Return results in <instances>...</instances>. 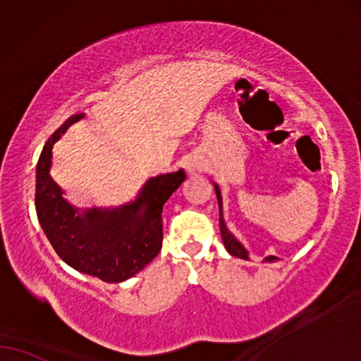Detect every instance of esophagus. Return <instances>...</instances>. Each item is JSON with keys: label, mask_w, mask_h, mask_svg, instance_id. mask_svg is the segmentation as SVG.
Returning <instances> with one entry per match:
<instances>
[{"label": "esophagus", "mask_w": 361, "mask_h": 361, "mask_svg": "<svg viewBox=\"0 0 361 361\" xmlns=\"http://www.w3.org/2000/svg\"><path fill=\"white\" fill-rule=\"evenodd\" d=\"M185 168H186V171H188V175H196V171L200 170V168L196 166L195 163H186Z\"/></svg>", "instance_id": "34e87169"}]
</instances>
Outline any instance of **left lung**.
<instances>
[{
    "instance_id": "1",
    "label": "left lung",
    "mask_w": 361,
    "mask_h": 361,
    "mask_svg": "<svg viewBox=\"0 0 361 361\" xmlns=\"http://www.w3.org/2000/svg\"><path fill=\"white\" fill-rule=\"evenodd\" d=\"M214 191H216V198H218V206H219V231H221V239H223V244L231 256H236L239 259H244V261H249V251L243 246L241 241H238L236 236L231 233L228 224L224 221V214H223V196H221V190L219 186L213 183ZM277 257L276 256H267L262 259V262H276Z\"/></svg>"
}]
</instances>
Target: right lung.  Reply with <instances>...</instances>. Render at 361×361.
Masks as SVG:
<instances>
[{"label": "right lung", "instance_id": "add662e5", "mask_svg": "<svg viewBox=\"0 0 361 361\" xmlns=\"http://www.w3.org/2000/svg\"><path fill=\"white\" fill-rule=\"evenodd\" d=\"M84 117L75 114L67 118L42 148L36 166V213L51 246L67 266L118 284L140 272L160 252L163 206L186 175L178 170L148 178L135 198L120 206L72 204L51 176L52 147Z\"/></svg>", "mask_w": 361, "mask_h": 361}]
</instances>
